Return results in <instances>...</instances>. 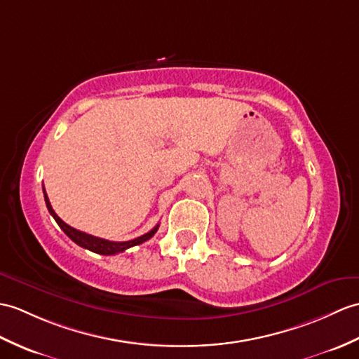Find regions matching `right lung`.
Instances as JSON below:
<instances>
[{"label": "right lung", "instance_id": "right-lung-1", "mask_svg": "<svg viewBox=\"0 0 359 359\" xmlns=\"http://www.w3.org/2000/svg\"><path fill=\"white\" fill-rule=\"evenodd\" d=\"M44 200H46V205H47V210H48L50 215H52V217L56 220V223L60 224V228L74 241V243L79 245L81 248L88 249V251H91V252H96V254H101V255H114V254L127 251L128 248L140 245V243H144V241L151 238L157 232V229H159V224H156V226L149 232H147V234L140 236L137 238L128 240V241H110V240H105V238H99V237L86 234V232L69 226V224L64 223L60 217H57V214L53 211L52 205H50V200L46 194V189H44Z\"/></svg>", "mask_w": 359, "mask_h": 359}]
</instances>
